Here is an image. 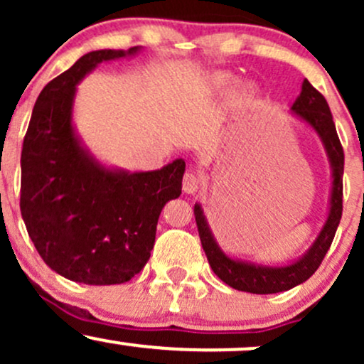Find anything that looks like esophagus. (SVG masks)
<instances>
[{
	"instance_id": "34e87169",
	"label": "esophagus",
	"mask_w": 364,
	"mask_h": 364,
	"mask_svg": "<svg viewBox=\"0 0 364 364\" xmlns=\"http://www.w3.org/2000/svg\"><path fill=\"white\" fill-rule=\"evenodd\" d=\"M200 186H202V181H200V178L195 173H191V171L185 173V176H183V191L185 193L193 195L200 190Z\"/></svg>"
}]
</instances>
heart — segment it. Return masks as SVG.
<instances>
[{"label": "heart", "mask_w": 364, "mask_h": 364, "mask_svg": "<svg viewBox=\"0 0 364 364\" xmlns=\"http://www.w3.org/2000/svg\"><path fill=\"white\" fill-rule=\"evenodd\" d=\"M215 83H217V87H224L225 85V78H217L215 80ZM250 95V92H248V89H240V90H236V97L237 99H245V97H248Z\"/></svg>", "instance_id": "obj_1"}]
</instances>
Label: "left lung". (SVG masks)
Instances as JSON below:
<instances>
[{
    "label": "left lung",
    "mask_w": 364,
    "mask_h": 364,
    "mask_svg": "<svg viewBox=\"0 0 364 364\" xmlns=\"http://www.w3.org/2000/svg\"><path fill=\"white\" fill-rule=\"evenodd\" d=\"M292 111L299 118L306 121L316 129V133L323 140L325 149L332 162L333 169V186L332 200H330L328 219L321 229L320 236L316 237L315 245L301 260L292 265L281 267V269H270V267H255L248 263L235 262L220 252L219 246L212 237L210 229L205 223V217L200 205H195V220L198 228V236L202 241L203 252L210 263L212 270L220 281L231 286L232 289L253 292V294H274L298 286L311 277L320 267L321 260L327 255L333 236H336L337 225L342 217V174H344V149L337 135L336 123H333L332 112L323 95L320 94L310 82H303V89L296 102L292 104Z\"/></svg>",
    "instance_id": "obj_1"
}]
</instances>
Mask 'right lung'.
<instances>
[{
    "instance_id": "right-lung-1",
    "label": "right lung",
    "mask_w": 364,
    "mask_h": 364,
    "mask_svg": "<svg viewBox=\"0 0 364 364\" xmlns=\"http://www.w3.org/2000/svg\"><path fill=\"white\" fill-rule=\"evenodd\" d=\"M128 53L82 56L37 97L22 147L20 212L41 258L54 272L90 286L123 284L149 262L157 220L181 195L185 161L150 173L101 168L75 139V85L101 61Z\"/></svg>"
}]
</instances>
